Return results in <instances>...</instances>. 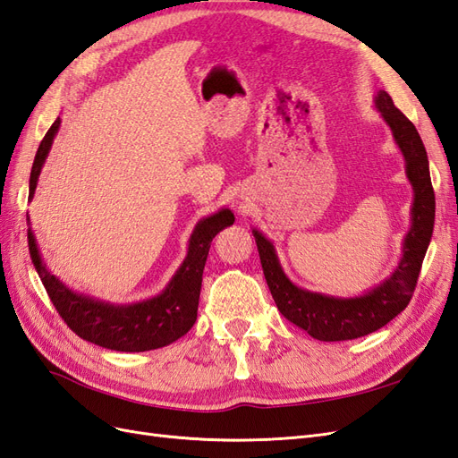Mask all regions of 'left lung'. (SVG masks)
<instances>
[{
	"label": "left lung",
	"instance_id": "8db88e82",
	"mask_svg": "<svg viewBox=\"0 0 458 458\" xmlns=\"http://www.w3.org/2000/svg\"><path fill=\"white\" fill-rule=\"evenodd\" d=\"M377 108L390 126L394 140L405 157L407 177L414 191L411 208V229L403 242L395 271L384 283L363 296L335 298L310 293L296 286L284 275L275 246L259 231H252L258 244L263 275L279 311L290 323L303 328L310 336L321 342L353 340L382 328L403 311L417 286L422 259L426 256L434 231L436 197L429 179L428 155L414 123L395 108L392 97L378 91Z\"/></svg>",
	"mask_w": 458,
	"mask_h": 458
}]
</instances>
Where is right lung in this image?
Here are the masks:
<instances>
[{
    "label": "right lung",
    "mask_w": 458,
    "mask_h": 458,
    "mask_svg": "<svg viewBox=\"0 0 458 458\" xmlns=\"http://www.w3.org/2000/svg\"><path fill=\"white\" fill-rule=\"evenodd\" d=\"M59 126L61 118L53 122L38 147L30 172V199L34 197L39 172L44 168ZM26 221L30 224V217H26ZM233 221L234 216L227 208L200 219L189 239L187 258L168 286L158 296L130 303V306H114V303L78 294L64 286L41 261L32 229H29V248L34 267L55 310L80 338L114 352H148L182 338L195 325L208 250L216 234L233 225Z\"/></svg>",
    "instance_id": "1"
}]
</instances>
